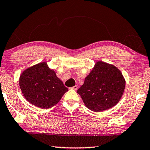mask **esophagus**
<instances>
[{"instance_id": "obj_1", "label": "esophagus", "mask_w": 150, "mask_h": 150, "mask_svg": "<svg viewBox=\"0 0 150 150\" xmlns=\"http://www.w3.org/2000/svg\"><path fill=\"white\" fill-rule=\"evenodd\" d=\"M71 88H72V89H73V90L77 91V88H78V86H77V85H75V86H73V87H71Z\"/></svg>"}]
</instances>
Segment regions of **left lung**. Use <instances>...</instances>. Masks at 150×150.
<instances>
[{
    "mask_svg": "<svg viewBox=\"0 0 150 150\" xmlns=\"http://www.w3.org/2000/svg\"><path fill=\"white\" fill-rule=\"evenodd\" d=\"M126 81L117 67L98 62L77 90L85 106L95 112L107 110L120 100Z\"/></svg>",
    "mask_w": 150,
    "mask_h": 150,
    "instance_id": "8db88e82",
    "label": "left lung"
}]
</instances>
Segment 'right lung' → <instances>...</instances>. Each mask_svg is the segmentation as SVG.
<instances>
[{
  "label": "right lung",
  "mask_w": 150,
  "mask_h": 150,
  "mask_svg": "<svg viewBox=\"0 0 150 150\" xmlns=\"http://www.w3.org/2000/svg\"><path fill=\"white\" fill-rule=\"evenodd\" d=\"M19 85L25 98L42 108H52L68 91L45 62L25 70L20 75Z\"/></svg>",
  "instance_id": "add662e5"
}]
</instances>
